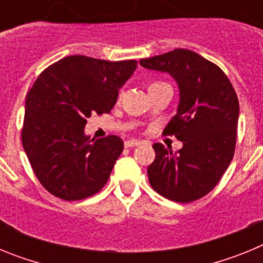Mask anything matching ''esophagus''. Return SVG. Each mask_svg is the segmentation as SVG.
<instances>
[{"mask_svg": "<svg viewBox=\"0 0 263 263\" xmlns=\"http://www.w3.org/2000/svg\"><path fill=\"white\" fill-rule=\"evenodd\" d=\"M141 143V141H137V139H129L125 142V147H134V146H138Z\"/></svg>", "mask_w": 263, "mask_h": 263, "instance_id": "esophagus-1", "label": "esophagus"}]
</instances>
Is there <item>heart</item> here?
<instances>
[{
  "mask_svg": "<svg viewBox=\"0 0 263 263\" xmlns=\"http://www.w3.org/2000/svg\"><path fill=\"white\" fill-rule=\"evenodd\" d=\"M154 84H157V83H154Z\"/></svg>",
  "mask_w": 263,
  "mask_h": 263,
  "instance_id": "obj_1",
  "label": "heart"
}]
</instances>
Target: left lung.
<instances>
[{
  "mask_svg": "<svg viewBox=\"0 0 263 263\" xmlns=\"http://www.w3.org/2000/svg\"><path fill=\"white\" fill-rule=\"evenodd\" d=\"M139 64L166 72L179 88L176 115L163 133L175 136L183 147L173 153L154 143L148 182L166 199L191 203L212 191L233 159L238 99L224 72L194 51L176 48Z\"/></svg>",
  "mask_w": 263,
  "mask_h": 263,
  "instance_id": "obj_1",
  "label": "left lung"
}]
</instances>
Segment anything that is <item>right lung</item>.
<instances>
[{
	"instance_id": "obj_1",
	"label": "right lung",
	"mask_w": 263,
	"mask_h": 263,
	"mask_svg": "<svg viewBox=\"0 0 263 263\" xmlns=\"http://www.w3.org/2000/svg\"><path fill=\"white\" fill-rule=\"evenodd\" d=\"M136 60L108 62L72 55L53 63L26 96L22 145L41 184L63 200H81L106 184L124 150L117 136L90 139L93 113H109Z\"/></svg>"
}]
</instances>
